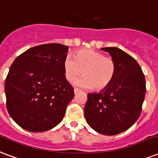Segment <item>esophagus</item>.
<instances>
[{
	"label": "esophagus",
	"mask_w": 158,
	"mask_h": 158,
	"mask_svg": "<svg viewBox=\"0 0 158 158\" xmlns=\"http://www.w3.org/2000/svg\"><path fill=\"white\" fill-rule=\"evenodd\" d=\"M80 92V90H79L78 88H75L74 89V93H75V94H77V92Z\"/></svg>",
	"instance_id": "1"
}]
</instances>
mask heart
<instances>
[{"label": "heart", "instance_id": "1", "mask_svg": "<svg viewBox=\"0 0 158 158\" xmlns=\"http://www.w3.org/2000/svg\"><path fill=\"white\" fill-rule=\"evenodd\" d=\"M73 58L67 56L64 61L66 80L74 82L81 74L84 77L78 84L102 91L112 82L116 74V63L112 58L92 49H81L75 52Z\"/></svg>", "mask_w": 158, "mask_h": 158}]
</instances>
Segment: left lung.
<instances>
[{
  "label": "left lung",
  "instance_id": "obj_1",
  "mask_svg": "<svg viewBox=\"0 0 158 158\" xmlns=\"http://www.w3.org/2000/svg\"><path fill=\"white\" fill-rule=\"evenodd\" d=\"M116 63L110 86L87 95L84 113L88 125L103 135L113 136L130 128L139 118L145 98L146 81L137 61L117 47H104Z\"/></svg>",
  "mask_w": 158,
  "mask_h": 158
}]
</instances>
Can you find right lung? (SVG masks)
Masks as SVG:
<instances>
[{
    "mask_svg": "<svg viewBox=\"0 0 158 158\" xmlns=\"http://www.w3.org/2000/svg\"><path fill=\"white\" fill-rule=\"evenodd\" d=\"M68 47L58 43L30 48L13 61L5 81L6 108L21 127L48 131L63 119L74 91L65 76Z\"/></svg>",
    "mask_w": 158,
    "mask_h": 158,
    "instance_id": "obj_1",
    "label": "right lung"
}]
</instances>
